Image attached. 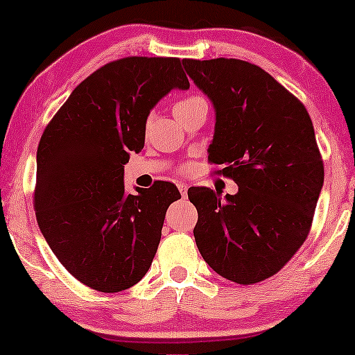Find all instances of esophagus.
I'll return each instance as SVG.
<instances>
[{
  "mask_svg": "<svg viewBox=\"0 0 355 355\" xmlns=\"http://www.w3.org/2000/svg\"><path fill=\"white\" fill-rule=\"evenodd\" d=\"M178 189H179V192H181V196L182 197H186L187 196V186H186V184H178Z\"/></svg>",
  "mask_w": 355,
  "mask_h": 355,
  "instance_id": "34e87169",
  "label": "esophagus"
}]
</instances>
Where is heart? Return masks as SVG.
<instances>
[{"instance_id":"1","label":"heart","mask_w":355,"mask_h":355,"mask_svg":"<svg viewBox=\"0 0 355 355\" xmlns=\"http://www.w3.org/2000/svg\"><path fill=\"white\" fill-rule=\"evenodd\" d=\"M196 98H197V96H192V98H184V100H181V101H178V103L174 105V110L184 108V106L189 105V103H191V101H193V100H196Z\"/></svg>"}]
</instances>
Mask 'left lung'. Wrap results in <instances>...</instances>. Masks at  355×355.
I'll list each match as a JSON object with an SVG mask.
<instances>
[{
  "mask_svg": "<svg viewBox=\"0 0 355 355\" xmlns=\"http://www.w3.org/2000/svg\"><path fill=\"white\" fill-rule=\"evenodd\" d=\"M211 100L216 123L208 162L225 164L239 192L197 187L193 227L203 260L237 284L278 273L307 239L323 187L324 168L305 106L252 62L216 58L182 60Z\"/></svg>",
  "mask_w": 355,
  "mask_h": 355,
  "instance_id": "8db88e82",
  "label": "left lung"
}]
</instances>
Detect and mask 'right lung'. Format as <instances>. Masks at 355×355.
I'll list each match as a JSON object with an SVG mask.
<instances>
[{"instance_id": "right-lung-1", "label": "right lung", "mask_w": 355, "mask_h": 355, "mask_svg": "<svg viewBox=\"0 0 355 355\" xmlns=\"http://www.w3.org/2000/svg\"><path fill=\"white\" fill-rule=\"evenodd\" d=\"M179 58L111 61L72 90L43 130L33 207L48 245L69 273L100 293L137 284L157 254L171 182L124 189L129 153L145 144L150 110L187 90Z\"/></svg>"}]
</instances>
